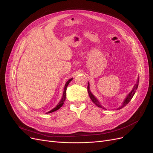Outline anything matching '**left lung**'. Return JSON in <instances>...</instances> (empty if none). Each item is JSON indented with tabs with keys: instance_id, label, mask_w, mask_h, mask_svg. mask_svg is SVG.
Segmentation results:
<instances>
[{
	"instance_id": "obj_1",
	"label": "left lung",
	"mask_w": 153,
	"mask_h": 153,
	"mask_svg": "<svg viewBox=\"0 0 153 153\" xmlns=\"http://www.w3.org/2000/svg\"><path fill=\"white\" fill-rule=\"evenodd\" d=\"M138 82H139V76H138L137 83H136V84H135V85L133 86V89H132V90L131 91V92H129V93L127 95V96L126 97V98H125L124 100L123 101L122 105H121V106H120V107H119L117 109H121V108L124 107V106H126V105L129 102V101H130V100L132 99V98L133 97L134 94H135V92H136V91H137V89L138 86ZM87 91H88V93H89L90 98H91V100H92V102H93L94 104H96L97 106H98V107L103 108V109H105V108L103 107V106L100 105V101H98V100L97 99V98H96V97H95L93 94H92V92H91V90H90V85H89V82H88Z\"/></svg>"
}]
</instances>
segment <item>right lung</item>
<instances>
[{"label": "right lung", "instance_id": "right-lung-1", "mask_svg": "<svg viewBox=\"0 0 153 153\" xmlns=\"http://www.w3.org/2000/svg\"><path fill=\"white\" fill-rule=\"evenodd\" d=\"M72 80H73V78H71V79H69V80L66 83L65 86H64V88L63 95H62V98H61V101H59V103L57 104V105L56 106H55V107L54 108H53L52 110H51L50 111H49V112H48L47 114H48V113H52V112H55V111H56V110H59V109L60 108H61V106L63 105V104H64V101H65V100H66V89H67V87H68V85H69V83H70V82H71Z\"/></svg>", "mask_w": 153, "mask_h": 153}]
</instances>
